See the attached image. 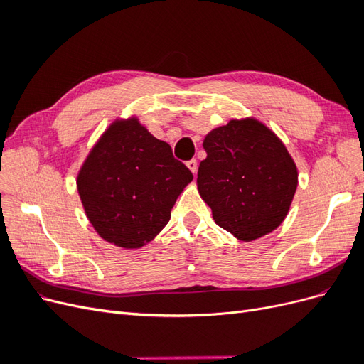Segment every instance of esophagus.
I'll return each instance as SVG.
<instances>
[{
    "instance_id": "esophagus-1",
    "label": "esophagus",
    "mask_w": 364,
    "mask_h": 364,
    "mask_svg": "<svg viewBox=\"0 0 364 364\" xmlns=\"http://www.w3.org/2000/svg\"><path fill=\"white\" fill-rule=\"evenodd\" d=\"M186 167H188V168L191 170L193 174H196V173H197V161H196V159L188 161V162H186Z\"/></svg>"
}]
</instances>
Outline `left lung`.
Here are the masks:
<instances>
[{
	"label": "left lung",
	"instance_id": "left-lung-1",
	"mask_svg": "<svg viewBox=\"0 0 364 364\" xmlns=\"http://www.w3.org/2000/svg\"><path fill=\"white\" fill-rule=\"evenodd\" d=\"M197 171L214 222L241 241L277 229L287 215L297 170L281 139L257 119H232L209 132Z\"/></svg>",
	"mask_w": 364,
	"mask_h": 364
}]
</instances>
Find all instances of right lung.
<instances>
[{
    "instance_id": "add662e5",
    "label": "right lung",
    "mask_w": 364,
    "mask_h": 364,
    "mask_svg": "<svg viewBox=\"0 0 364 364\" xmlns=\"http://www.w3.org/2000/svg\"><path fill=\"white\" fill-rule=\"evenodd\" d=\"M193 181L136 118L109 127L91 150L77 178V190L94 229L109 243L138 249L170 222L176 199Z\"/></svg>"
}]
</instances>
